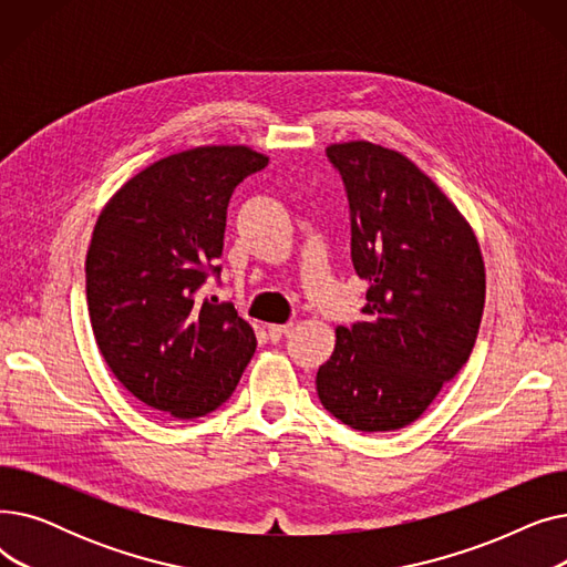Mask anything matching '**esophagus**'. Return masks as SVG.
Wrapping results in <instances>:
<instances>
[{
    "mask_svg": "<svg viewBox=\"0 0 567 567\" xmlns=\"http://www.w3.org/2000/svg\"><path fill=\"white\" fill-rule=\"evenodd\" d=\"M291 331V323H271L268 326V338L274 342H280L282 336H287Z\"/></svg>",
    "mask_w": 567,
    "mask_h": 567,
    "instance_id": "esophagus-1",
    "label": "esophagus"
}]
</instances>
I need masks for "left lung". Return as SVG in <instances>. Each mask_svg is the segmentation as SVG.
<instances>
[{"label":"left lung","instance_id":"8db88e82","mask_svg":"<svg viewBox=\"0 0 567 567\" xmlns=\"http://www.w3.org/2000/svg\"><path fill=\"white\" fill-rule=\"evenodd\" d=\"M326 158L344 184L368 306L338 326L317 395L351 430L393 432L421 419L468 361L485 266L457 208L409 158L372 142L333 144Z\"/></svg>","mask_w":567,"mask_h":567}]
</instances>
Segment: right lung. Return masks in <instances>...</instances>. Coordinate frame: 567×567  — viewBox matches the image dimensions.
Listing matches in <instances>:
<instances>
[{"mask_svg": "<svg viewBox=\"0 0 567 567\" xmlns=\"http://www.w3.org/2000/svg\"><path fill=\"white\" fill-rule=\"evenodd\" d=\"M268 158L197 146L142 169L103 208L86 252V306L112 374L140 402L188 421L227 402L257 340L220 278L227 204Z\"/></svg>", "mask_w": 567, "mask_h": 567, "instance_id": "obj_1", "label": "right lung"}]
</instances>
